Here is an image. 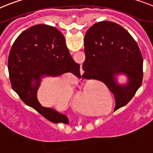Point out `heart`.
Returning a JSON list of instances; mask_svg holds the SVG:
<instances>
[{
  "mask_svg": "<svg viewBox=\"0 0 153 153\" xmlns=\"http://www.w3.org/2000/svg\"><path fill=\"white\" fill-rule=\"evenodd\" d=\"M107 96L108 92L106 88L98 83H87L83 87V100L88 105L92 104L95 100L103 99ZM74 100L76 103H80L83 101V97L81 95L76 94Z\"/></svg>",
  "mask_w": 153,
  "mask_h": 153,
  "instance_id": "1",
  "label": "heart"
}]
</instances>
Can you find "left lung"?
I'll return each instance as SVG.
<instances>
[{
    "mask_svg": "<svg viewBox=\"0 0 153 153\" xmlns=\"http://www.w3.org/2000/svg\"><path fill=\"white\" fill-rule=\"evenodd\" d=\"M84 52L82 77L103 82L114 94V110L126 105L141 87L143 77V59L135 39L117 23L103 21L86 32ZM121 73L128 76L126 85L116 82L115 76Z\"/></svg>",
    "mask_w": 153,
    "mask_h": 153,
    "instance_id": "left-lung-1",
    "label": "left lung"
}]
</instances>
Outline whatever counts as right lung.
<instances>
[{
	"label": "right lung",
	"mask_w": 153,
	"mask_h": 153,
	"mask_svg": "<svg viewBox=\"0 0 153 153\" xmlns=\"http://www.w3.org/2000/svg\"><path fill=\"white\" fill-rule=\"evenodd\" d=\"M7 67L12 89L25 104L53 123H69L67 116L42 107L36 96L42 76L71 73L80 76L79 65L71 57L57 28L36 25L22 32L10 50Z\"/></svg>",
	"instance_id": "obj_1"
}]
</instances>
